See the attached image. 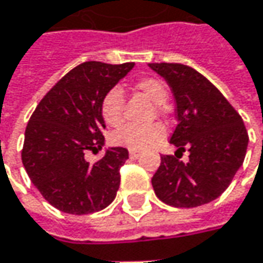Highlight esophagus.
Listing matches in <instances>:
<instances>
[{"label":"esophagus","instance_id":"1","mask_svg":"<svg viewBox=\"0 0 263 263\" xmlns=\"http://www.w3.org/2000/svg\"><path fill=\"white\" fill-rule=\"evenodd\" d=\"M138 156H140V153H138V151H134V149H129V159H131V160L138 159Z\"/></svg>","mask_w":263,"mask_h":263}]
</instances>
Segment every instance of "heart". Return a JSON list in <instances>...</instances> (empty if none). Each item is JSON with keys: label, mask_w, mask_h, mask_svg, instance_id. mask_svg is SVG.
Returning a JSON list of instances; mask_svg holds the SVG:
<instances>
[{"label": "heart", "mask_w": 263, "mask_h": 263, "mask_svg": "<svg viewBox=\"0 0 263 263\" xmlns=\"http://www.w3.org/2000/svg\"><path fill=\"white\" fill-rule=\"evenodd\" d=\"M134 88L145 96L149 102L156 103V112L163 115L164 106L163 103L167 100V90L164 84L157 78L145 77L138 80ZM123 96L119 87H112L100 102V116L104 123L110 128L119 126L123 121ZM166 135V129L161 123H151L147 126L126 125L110 135V141L115 145L126 147L129 149H147L157 144Z\"/></svg>", "instance_id": "heart-1"}]
</instances>
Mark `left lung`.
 I'll return each mask as SVG.
<instances>
[{"instance_id":"8db88e82","label":"left lung","mask_w":263,"mask_h":263,"mask_svg":"<svg viewBox=\"0 0 263 263\" xmlns=\"http://www.w3.org/2000/svg\"><path fill=\"white\" fill-rule=\"evenodd\" d=\"M167 81L176 100L177 126L170 142L189 151V161L163 156L151 179L160 201L176 208L208 204L229 187L243 164L249 135L221 91L182 64H148ZM176 151V153H177Z\"/></svg>"}]
</instances>
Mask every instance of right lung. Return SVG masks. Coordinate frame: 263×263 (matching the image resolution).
Returning <instances> with one entry per match:
<instances>
[{
    "label": "right lung",
    "instance_id": "obj_1",
    "mask_svg": "<svg viewBox=\"0 0 263 263\" xmlns=\"http://www.w3.org/2000/svg\"><path fill=\"white\" fill-rule=\"evenodd\" d=\"M134 65L83 62L50 88L30 116L22 161L42 196L62 213H96L116 196L128 149H106L93 164L84 154L104 145L100 102Z\"/></svg>",
    "mask_w": 263,
    "mask_h": 263
}]
</instances>
